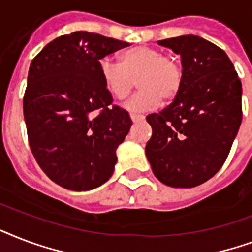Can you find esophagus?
<instances>
[{
	"instance_id": "esophagus-1",
	"label": "esophagus",
	"mask_w": 252,
	"mask_h": 252,
	"mask_svg": "<svg viewBox=\"0 0 252 252\" xmlns=\"http://www.w3.org/2000/svg\"><path fill=\"white\" fill-rule=\"evenodd\" d=\"M130 118H131V121L134 122V124H136V122H140V121H143L144 116H142V114H130Z\"/></svg>"
}]
</instances>
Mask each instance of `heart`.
I'll use <instances>...</instances> for the list:
<instances>
[{
    "mask_svg": "<svg viewBox=\"0 0 252 252\" xmlns=\"http://www.w3.org/2000/svg\"><path fill=\"white\" fill-rule=\"evenodd\" d=\"M99 79L114 99H125L138 80L140 91L126 104L130 112H147L163 101H172L184 83L181 64L159 48L136 46L120 55V64L110 59L98 63Z\"/></svg>",
    "mask_w": 252,
    "mask_h": 252,
    "instance_id": "heart-1",
    "label": "heart"
}]
</instances>
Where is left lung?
I'll list each match as a JSON object with an SVG mask.
<instances>
[{"instance_id": "left-lung-1", "label": "left lung", "mask_w": 252, "mask_h": 252, "mask_svg": "<svg viewBox=\"0 0 252 252\" xmlns=\"http://www.w3.org/2000/svg\"><path fill=\"white\" fill-rule=\"evenodd\" d=\"M180 55L184 83L160 113L146 117L154 175L173 188H193L221 169L242 122V84L226 52L197 35L158 42Z\"/></svg>"}]
</instances>
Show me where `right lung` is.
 I'll return each mask as SVG.
<instances>
[{"label": "right lung", "mask_w": 252, "mask_h": 252, "mask_svg": "<svg viewBox=\"0 0 252 252\" xmlns=\"http://www.w3.org/2000/svg\"><path fill=\"white\" fill-rule=\"evenodd\" d=\"M130 43L76 31L47 44L31 62L23 97L29 143L43 172L71 190H91L114 172L117 148L131 127L112 106L99 60Z\"/></svg>", "instance_id": "1"}]
</instances>
